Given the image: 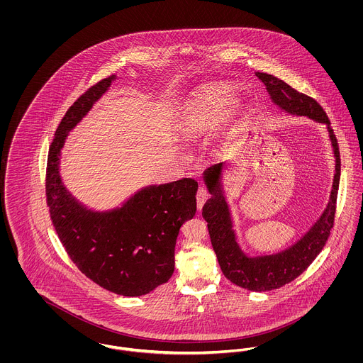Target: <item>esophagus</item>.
Here are the masks:
<instances>
[{
	"mask_svg": "<svg viewBox=\"0 0 363 363\" xmlns=\"http://www.w3.org/2000/svg\"><path fill=\"white\" fill-rule=\"evenodd\" d=\"M196 197H197V208H199V211H201L204 203L207 201V199L209 197L207 189H206V188H200L199 191H197V196H196Z\"/></svg>",
	"mask_w": 363,
	"mask_h": 363,
	"instance_id": "1",
	"label": "esophagus"
}]
</instances>
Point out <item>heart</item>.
<instances>
[{"mask_svg":"<svg viewBox=\"0 0 363 363\" xmlns=\"http://www.w3.org/2000/svg\"><path fill=\"white\" fill-rule=\"evenodd\" d=\"M237 91L228 84H211L196 91L185 104L178 122L182 136L191 138L216 129L228 117Z\"/></svg>","mask_w":363,"mask_h":363,"instance_id":"obj_1","label":"heart"}]
</instances>
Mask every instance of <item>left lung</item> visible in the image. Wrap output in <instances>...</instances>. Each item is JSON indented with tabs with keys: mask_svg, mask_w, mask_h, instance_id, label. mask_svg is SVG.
<instances>
[{
	"mask_svg": "<svg viewBox=\"0 0 363 363\" xmlns=\"http://www.w3.org/2000/svg\"><path fill=\"white\" fill-rule=\"evenodd\" d=\"M256 76L264 83L272 102L280 110L291 116L308 117L313 121L327 125L335 156V175L324 212L298 241L274 255L247 256L242 250L222 184L225 163L213 164L203 173V179L211 194L203 207V218L208 223L211 243L220 269L223 275L238 287L261 293L277 290L293 281L311 265L328 241L333 227L340 181V152L328 116L320 104L272 74L256 72Z\"/></svg>",
	"mask_w": 363,
	"mask_h": 363,
	"instance_id": "1",
	"label": "left lung"
}]
</instances>
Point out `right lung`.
Instances as JSON below:
<instances>
[{"label":"right lung","mask_w":363,"mask_h":363,"mask_svg":"<svg viewBox=\"0 0 363 363\" xmlns=\"http://www.w3.org/2000/svg\"><path fill=\"white\" fill-rule=\"evenodd\" d=\"M116 79L91 86L60 122L48 157L46 197L54 228L76 267L111 293L140 296L173 275L175 242L181 225L196 213L199 184L182 178L148 185L107 211L86 208L65 188L60 174L65 140Z\"/></svg>","instance_id":"add662e5"}]
</instances>
